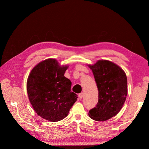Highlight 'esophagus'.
Segmentation results:
<instances>
[{"mask_svg": "<svg viewBox=\"0 0 149 149\" xmlns=\"http://www.w3.org/2000/svg\"><path fill=\"white\" fill-rule=\"evenodd\" d=\"M83 96H84V93H81L79 94V99H83Z\"/></svg>", "mask_w": 149, "mask_h": 149, "instance_id": "obj_1", "label": "esophagus"}]
</instances>
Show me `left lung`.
I'll return each instance as SVG.
<instances>
[{
  "mask_svg": "<svg viewBox=\"0 0 149 149\" xmlns=\"http://www.w3.org/2000/svg\"><path fill=\"white\" fill-rule=\"evenodd\" d=\"M88 66L99 91V101L88 115L96 121H106L116 115L123 106L127 95V76L118 65L108 60H99Z\"/></svg>",
  "mask_w": 149,
  "mask_h": 149,
  "instance_id": "1",
  "label": "left lung"
}]
</instances>
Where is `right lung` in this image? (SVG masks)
Segmentation results:
<instances>
[{"label": "right lung", "mask_w": 149, "mask_h": 149, "mask_svg": "<svg viewBox=\"0 0 149 149\" xmlns=\"http://www.w3.org/2000/svg\"><path fill=\"white\" fill-rule=\"evenodd\" d=\"M68 68L49 58L37 64L28 76L30 103L38 115L50 122L64 119L77 100V95L70 90L72 82L64 76Z\"/></svg>", "instance_id": "add662e5"}]
</instances>
